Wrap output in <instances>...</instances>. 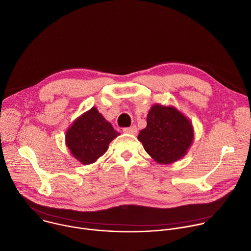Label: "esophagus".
I'll return each instance as SVG.
<instances>
[{"label": "esophagus", "instance_id": "obj_1", "mask_svg": "<svg viewBox=\"0 0 251 251\" xmlns=\"http://www.w3.org/2000/svg\"><path fill=\"white\" fill-rule=\"evenodd\" d=\"M123 131L126 132V133H129V134H136V132H137V127H136L135 126H129V127H125V128L123 129Z\"/></svg>", "mask_w": 251, "mask_h": 251}]
</instances>
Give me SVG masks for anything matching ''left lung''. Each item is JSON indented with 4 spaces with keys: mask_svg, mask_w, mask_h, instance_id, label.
<instances>
[{
    "mask_svg": "<svg viewBox=\"0 0 251 251\" xmlns=\"http://www.w3.org/2000/svg\"><path fill=\"white\" fill-rule=\"evenodd\" d=\"M193 139L190 122L173 107L154 105L147 126L138 134L145 151L158 163L170 164L185 155Z\"/></svg>",
    "mask_w": 251,
    "mask_h": 251,
    "instance_id": "1",
    "label": "left lung"
}]
</instances>
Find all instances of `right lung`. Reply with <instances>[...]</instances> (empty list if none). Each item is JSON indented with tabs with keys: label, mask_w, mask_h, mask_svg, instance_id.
<instances>
[{
	"label": "right lung",
	"mask_w": 251,
	"mask_h": 251,
	"mask_svg": "<svg viewBox=\"0 0 251 251\" xmlns=\"http://www.w3.org/2000/svg\"><path fill=\"white\" fill-rule=\"evenodd\" d=\"M119 134L96 108H91L68 129L66 141L73 156L88 165L102 156Z\"/></svg>",
	"instance_id": "right-lung-1"
}]
</instances>
